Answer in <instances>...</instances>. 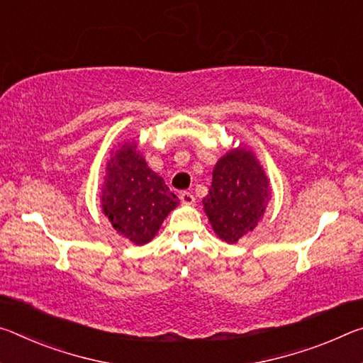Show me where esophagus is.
<instances>
[{"label": "esophagus", "mask_w": 363, "mask_h": 363, "mask_svg": "<svg viewBox=\"0 0 363 363\" xmlns=\"http://www.w3.org/2000/svg\"><path fill=\"white\" fill-rule=\"evenodd\" d=\"M180 201H182V204H186V206H193V204L196 203L194 194H193V193H189V191H183V193H180Z\"/></svg>", "instance_id": "34e87169"}]
</instances>
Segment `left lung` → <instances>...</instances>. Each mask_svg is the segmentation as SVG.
Segmentation results:
<instances>
[{"instance_id":"obj_1","label":"left lung","mask_w":363,"mask_h":363,"mask_svg":"<svg viewBox=\"0 0 363 363\" xmlns=\"http://www.w3.org/2000/svg\"><path fill=\"white\" fill-rule=\"evenodd\" d=\"M270 201V182L255 154L238 146L218 159L209 194L203 199L216 235L228 245L260 222Z\"/></svg>"}]
</instances>
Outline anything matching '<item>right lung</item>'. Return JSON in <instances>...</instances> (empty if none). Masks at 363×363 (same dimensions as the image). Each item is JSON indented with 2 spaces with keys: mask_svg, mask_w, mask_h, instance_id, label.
<instances>
[{
  "mask_svg": "<svg viewBox=\"0 0 363 363\" xmlns=\"http://www.w3.org/2000/svg\"><path fill=\"white\" fill-rule=\"evenodd\" d=\"M101 206L118 235L143 246L157 235L164 218L178 206V198L164 178L147 167L133 140L111 154Z\"/></svg>",
  "mask_w": 363,
  "mask_h": 363,
  "instance_id": "obj_1",
  "label": "right lung"
}]
</instances>
